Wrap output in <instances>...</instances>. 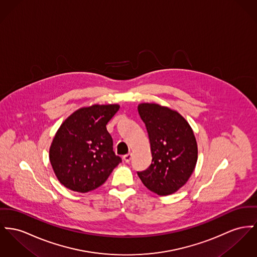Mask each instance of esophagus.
I'll use <instances>...</instances> for the list:
<instances>
[{
    "mask_svg": "<svg viewBox=\"0 0 257 257\" xmlns=\"http://www.w3.org/2000/svg\"><path fill=\"white\" fill-rule=\"evenodd\" d=\"M132 158H133V154H132V153H128V154L123 156V161H124L125 163H130L131 160H132Z\"/></svg>",
    "mask_w": 257,
    "mask_h": 257,
    "instance_id": "obj_1",
    "label": "esophagus"
}]
</instances>
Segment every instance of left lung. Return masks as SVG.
Wrapping results in <instances>:
<instances>
[{"label": "left lung", "mask_w": 257, "mask_h": 257, "mask_svg": "<svg viewBox=\"0 0 257 257\" xmlns=\"http://www.w3.org/2000/svg\"><path fill=\"white\" fill-rule=\"evenodd\" d=\"M152 153L147 170L137 171L142 183L160 196L176 192L188 181L198 160V146L187 120L179 113L155 103H141Z\"/></svg>", "instance_id": "8db88e82"}]
</instances>
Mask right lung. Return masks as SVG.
I'll list each match as a JSON object with an SVG mask.
<instances>
[{"label":"right lung","instance_id":"obj_1","mask_svg":"<svg viewBox=\"0 0 257 257\" xmlns=\"http://www.w3.org/2000/svg\"><path fill=\"white\" fill-rule=\"evenodd\" d=\"M119 108L118 104L81 108L58 128L50 148V161L66 188L80 193L98 188L121 162L113 151V139L106 128Z\"/></svg>","mask_w":257,"mask_h":257}]
</instances>
